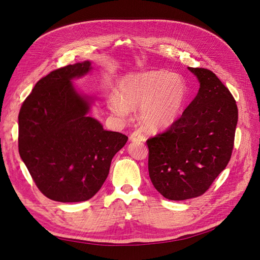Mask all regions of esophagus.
Returning a JSON list of instances; mask_svg holds the SVG:
<instances>
[{
	"label": "esophagus",
	"instance_id": "esophagus-1",
	"mask_svg": "<svg viewBox=\"0 0 260 260\" xmlns=\"http://www.w3.org/2000/svg\"><path fill=\"white\" fill-rule=\"evenodd\" d=\"M129 140L131 142H144L145 141V137L143 136V134L140 131H134L130 136Z\"/></svg>",
	"mask_w": 260,
	"mask_h": 260
}]
</instances>
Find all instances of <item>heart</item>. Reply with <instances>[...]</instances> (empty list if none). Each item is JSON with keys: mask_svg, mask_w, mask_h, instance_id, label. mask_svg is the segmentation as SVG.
I'll list each match as a JSON object with an SVG mask.
<instances>
[{"mask_svg": "<svg viewBox=\"0 0 260 260\" xmlns=\"http://www.w3.org/2000/svg\"><path fill=\"white\" fill-rule=\"evenodd\" d=\"M118 94L112 92L109 108L117 116L128 117L140 108V120L150 131L171 128L177 121L188 98L184 79L166 70L128 75L118 82Z\"/></svg>", "mask_w": 260, "mask_h": 260, "instance_id": "obj_1", "label": "heart"}]
</instances>
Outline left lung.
I'll return each instance as SVG.
<instances>
[{
  "label": "left lung",
  "instance_id": "8db88e82",
  "mask_svg": "<svg viewBox=\"0 0 260 260\" xmlns=\"http://www.w3.org/2000/svg\"><path fill=\"white\" fill-rule=\"evenodd\" d=\"M188 69L200 82L196 97L179 119L147 141L150 180L171 201L201 196L232 157L238 109L231 91L212 71Z\"/></svg>",
  "mask_w": 260,
  "mask_h": 260
}]
</instances>
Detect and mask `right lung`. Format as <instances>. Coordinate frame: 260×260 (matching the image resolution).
<instances>
[{
    "mask_svg": "<svg viewBox=\"0 0 260 260\" xmlns=\"http://www.w3.org/2000/svg\"><path fill=\"white\" fill-rule=\"evenodd\" d=\"M91 69L85 60L51 71L20 109V157L37 188L52 201L91 199L106 181L113 157L128 141L88 115L96 97L72 84Z\"/></svg>",
    "mask_w": 260,
    "mask_h": 260,
    "instance_id": "add662e5",
    "label": "right lung"
}]
</instances>
